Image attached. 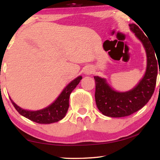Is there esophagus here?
<instances>
[{
    "label": "esophagus",
    "mask_w": 160,
    "mask_h": 160,
    "mask_svg": "<svg viewBox=\"0 0 160 160\" xmlns=\"http://www.w3.org/2000/svg\"><path fill=\"white\" fill-rule=\"evenodd\" d=\"M85 73L87 75H89L91 73H92V71H91V69H87L85 71Z\"/></svg>",
    "instance_id": "34e87169"
}]
</instances>
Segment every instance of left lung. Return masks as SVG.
<instances>
[{
  "label": "left lung",
  "instance_id": "8db88e82",
  "mask_svg": "<svg viewBox=\"0 0 160 160\" xmlns=\"http://www.w3.org/2000/svg\"><path fill=\"white\" fill-rule=\"evenodd\" d=\"M129 26L145 48L147 70L138 85L127 92H118L108 85L104 78L94 76L97 107L103 115L111 118L128 116L145 106L154 93L157 80L158 60L156 59L153 47L138 25L130 24Z\"/></svg>",
  "mask_w": 160,
  "mask_h": 160
}]
</instances>
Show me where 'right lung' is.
<instances>
[{
  "label": "right lung",
  "instance_id": "obj_1",
  "mask_svg": "<svg viewBox=\"0 0 160 160\" xmlns=\"http://www.w3.org/2000/svg\"><path fill=\"white\" fill-rule=\"evenodd\" d=\"M81 79H82V76H78L76 79L71 81L64 88L58 98L54 101V102L42 110L31 111L22 109V108L17 106L12 100L11 98H10V100H11L16 111L20 115L29 119V120L39 124L53 123V122H58L59 120H62L65 116L69 107V100L70 94L79 84Z\"/></svg>",
  "mask_w": 160,
  "mask_h": 160
}]
</instances>
